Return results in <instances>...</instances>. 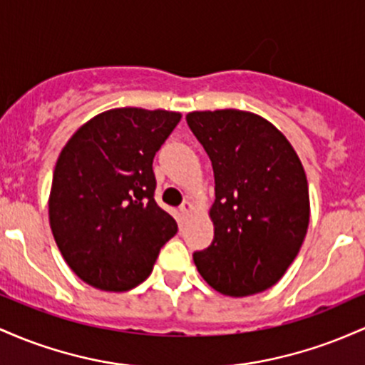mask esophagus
<instances>
[{"mask_svg": "<svg viewBox=\"0 0 365 365\" xmlns=\"http://www.w3.org/2000/svg\"><path fill=\"white\" fill-rule=\"evenodd\" d=\"M179 210H181V215H190L191 212L195 210V205L190 202V200H186V202H182V205H181V208H179Z\"/></svg>", "mask_w": 365, "mask_h": 365, "instance_id": "esophagus-1", "label": "esophagus"}]
</instances>
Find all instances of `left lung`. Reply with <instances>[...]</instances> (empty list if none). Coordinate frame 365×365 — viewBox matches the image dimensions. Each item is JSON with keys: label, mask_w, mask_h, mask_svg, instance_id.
<instances>
[{"label": "left lung", "mask_w": 365, "mask_h": 365, "mask_svg": "<svg viewBox=\"0 0 365 365\" xmlns=\"http://www.w3.org/2000/svg\"><path fill=\"white\" fill-rule=\"evenodd\" d=\"M187 125L210 157L214 241L193 255L215 292L248 297L276 284L304 243L309 182L292 143L245 110L190 112Z\"/></svg>", "instance_id": "left-lung-1"}]
</instances>
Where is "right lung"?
<instances>
[{
    "mask_svg": "<svg viewBox=\"0 0 365 365\" xmlns=\"http://www.w3.org/2000/svg\"><path fill=\"white\" fill-rule=\"evenodd\" d=\"M179 120L167 110H106L60 151L48 200L51 232L68 267L93 288L141 284L178 232L153 198V157Z\"/></svg>",
    "mask_w": 365,
    "mask_h": 365,
    "instance_id": "add662e5",
    "label": "right lung"
}]
</instances>
